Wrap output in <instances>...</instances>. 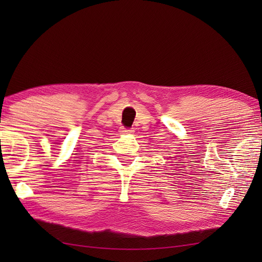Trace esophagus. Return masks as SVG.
Masks as SVG:
<instances>
[{
    "instance_id": "1",
    "label": "esophagus",
    "mask_w": 262,
    "mask_h": 262,
    "mask_svg": "<svg viewBox=\"0 0 262 262\" xmlns=\"http://www.w3.org/2000/svg\"><path fill=\"white\" fill-rule=\"evenodd\" d=\"M134 132V130H132V129H126V128H120V133L121 134H132V133Z\"/></svg>"
}]
</instances>
